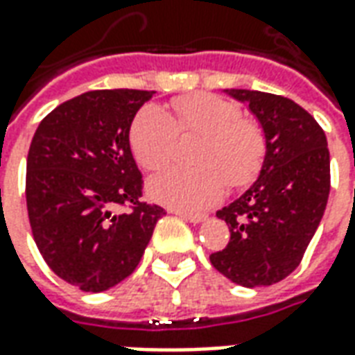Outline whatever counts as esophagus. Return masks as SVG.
Instances as JSON below:
<instances>
[{"mask_svg":"<svg viewBox=\"0 0 355 355\" xmlns=\"http://www.w3.org/2000/svg\"><path fill=\"white\" fill-rule=\"evenodd\" d=\"M171 213H175V215L182 216L184 220H188V223H193V224L203 223V220L207 218V215H205V213H186V211H178V209H173Z\"/></svg>","mask_w":355,"mask_h":355,"instance_id":"obj_1","label":"esophagus"}]
</instances>
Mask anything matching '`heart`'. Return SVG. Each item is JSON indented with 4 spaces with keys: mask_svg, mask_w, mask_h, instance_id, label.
<instances>
[{
    "mask_svg": "<svg viewBox=\"0 0 355 355\" xmlns=\"http://www.w3.org/2000/svg\"><path fill=\"white\" fill-rule=\"evenodd\" d=\"M178 135H200L193 154L196 169L173 167L148 182L152 198L180 211L211 207L226 192V184H251L266 155L261 125L241 117L230 101L207 93L178 96L171 114L157 106L142 108L129 132L131 152L142 169H163L173 159Z\"/></svg>",
    "mask_w": 355,
    "mask_h": 355,
    "instance_id": "1",
    "label": "heart"
}]
</instances>
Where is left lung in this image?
Instances as JSON below:
<instances>
[{"mask_svg": "<svg viewBox=\"0 0 355 355\" xmlns=\"http://www.w3.org/2000/svg\"><path fill=\"white\" fill-rule=\"evenodd\" d=\"M226 93L249 104L266 137V155L257 182L216 211L230 241L209 259L230 282L266 287L300 264L320 226L331 188L327 139L291 98L249 89Z\"/></svg>", "mask_w": 355, "mask_h": 355, "instance_id": "8db88e82", "label": "left lung"}]
</instances>
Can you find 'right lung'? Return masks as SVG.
I'll return each mask as SVG.
<instances>
[{"label": "right lung", "instance_id": "right-lung-1", "mask_svg": "<svg viewBox=\"0 0 355 355\" xmlns=\"http://www.w3.org/2000/svg\"><path fill=\"white\" fill-rule=\"evenodd\" d=\"M152 94H80L43 117L30 144L26 205L35 245L60 279L81 291L101 293L131 275L165 215L142 201L129 144L132 119Z\"/></svg>", "mask_w": 355, "mask_h": 355}]
</instances>
